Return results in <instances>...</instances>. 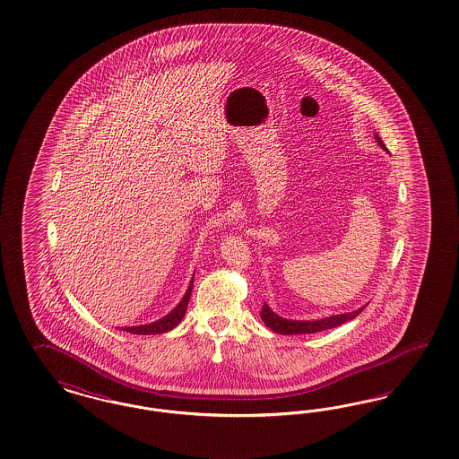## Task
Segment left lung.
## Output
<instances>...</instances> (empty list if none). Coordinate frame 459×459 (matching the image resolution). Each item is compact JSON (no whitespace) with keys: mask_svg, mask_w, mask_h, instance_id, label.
Masks as SVG:
<instances>
[{"mask_svg":"<svg viewBox=\"0 0 459 459\" xmlns=\"http://www.w3.org/2000/svg\"><path fill=\"white\" fill-rule=\"evenodd\" d=\"M376 137V143L385 150V143L381 141V137L377 134H374ZM366 306L359 307L356 311H351V313H340V315H332V316H326V318H320V320H288V318H282L279 316L277 313H273L271 309V306L267 303H264V307L260 311V318L264 320V323L271 328L272 332H277L281 335H298V333H316V332H322V330H328V328H335L342 323L349 322V320H354L357 315L364 309Z\"/></svg>","mask_w":459,"mask_h":459,"instance_id":"obj_1","label":"left lung"}]
</instances>
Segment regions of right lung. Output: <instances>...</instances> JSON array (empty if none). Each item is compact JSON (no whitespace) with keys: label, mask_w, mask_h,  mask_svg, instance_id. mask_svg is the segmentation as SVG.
<instances>
[{"label":"right lung","mask_w":459,"mask_h":459,"mask_svg":"<svg viewBox=\"0 0 459 459\" xmlns=\"http://www.w3.org/2000/svg\"><path fill=\"white\" fill-rule=\"evenodd\" d=\"M194 286V277L188 284L187 290L184 294V298L180 299V303L171 309L169 315H165L163 318L156 320L153 323H146V325H137V326H120V330L129 332V333H136V335H156V333H167L173 330L178 323L182 322V318L186 316L187 311L188 299H190V292Z\"/></svg>","instance_id":"1"}]
</instances>
